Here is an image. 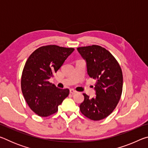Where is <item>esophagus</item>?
Segmentation results:
<instances>
[{
  "label": "esophagus",
  "instance_id": "1",
  "mask_svg": "<svg viewBox=\"0 0 148 148\" xmlns=\"http://www.w3.org/2000/svg\"><path fill=\"white\" fill-rule=\"evenodd\" d=\"M70 92H71V94H72V95H74V94L77 93V92L76 91H75V90L71 89H70Z\"/></svg>",
  "mask_w": 148,
  "mask_h": 148
}]
</instances>
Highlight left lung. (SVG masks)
Wrapping results in <instances>:
<instances>
[{"label": "left lung", "mask_w": 148, "mask_h": 148, "mask_svg": "<svg viewBox=\"0 0 148 148\" xmlns=\"http://www.w3.org/2000/svg\"><path fill=\"white\" fill-rule=\"evenodd\" d=\"M77 51L86 60L87 73L96 79V97L84 93L79 105L82 114L93 121L103 119L112 113L120 100L123 90V73L116 58L104 47L97 45L79 47Z\"/></svg>", "instance_id": "8db88e82"}]
</instances>
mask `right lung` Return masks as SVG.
I'll return each instance as SVG.
<instances>
[{
    "mask_svg": "<svg viewBox=\"0 0 148 148\" xmlns=\"http://www.w3.org/2000/svg\"><path fill=\"white\" fill-rule=\"evenodd\" d=\"M72 47L47 45L40 47L29 57L22 72L21 87L25 100L35 114L47 117L58 111V106L69 95L49 79L74 51Z\"/></svg>",
    "mask_w": 148,
    "mask_h": 148,
    "instance_id": "obj_1",
    "label": "right lung"
}]
</instances>
